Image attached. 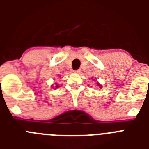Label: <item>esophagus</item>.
<instances>
[{
  "label": "esophagus",
  "instance_id": "esophagus-1",
  "mask_svg": "<svg viewBox=\"0 0 149 149\" xmlns=\"http://www.w3.org/2000/svg\"><path fill=\"white\" fill-rule=\"evenodd\" d=\"M80 72H81V70H80V69H77V70L74 71V73H79Z\"/></svg>",
  "mask_w": 149,
  "mask_h": 149
}]
</instances>
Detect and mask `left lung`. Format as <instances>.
<instances>
[{"label":"left lung","instance_id":"left-lung-1","mask_svg":"<svg viewBox=\"0 0 149 149\" xmlns=\"http://www.w3.org/2000/svg\"><path fill=\"white\" fill-rule=\"evenodd\" d=\"M97 85H98V86H99L100 87H101V85L99 84V83H97Z\"/></svg>","mask_w":149,"mask_h":149}]
</instances>
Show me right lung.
<instances>
[{"label": "right lung", "instance_id": "add662e5", "mask_svg": "<svg viewBox=\"0 0 149 149\" xmlns=\"http://www.w3.org/2000/svg\"><path fill=\"white\" fill-rule=\"evenodd\" d=\"M57 85H58V84H56V88L58 87V86H57Z\"/></svg>", "mask_w": 149, "mask_h": 149}]
</instances>
